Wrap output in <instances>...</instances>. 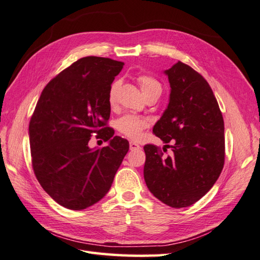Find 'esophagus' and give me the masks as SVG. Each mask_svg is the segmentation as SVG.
Returning a JSON list of instances; mask_svg holds the SVG:
<instances>
[{"label":"esophagus","instance_id":"34e87169","mask_svg":"<svg viewBox=\"0 0 260 260\" xmlns=\"http://www.w3.org/2000/svg\"><path fill=\"white\" fill-rule=\"evenodd\" d=\"M130 150H132V151H134V150H138V149H141V147L138 145V143H136V142H134V141H131L130 142Z\"/></svg>","mask_w":260,"mask_h":260}]
</instances>
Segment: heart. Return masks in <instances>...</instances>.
<instances>
[{"label":"heart","mask_w":260,"mask_h":260,"mask_svg":"<svg viewBox=\"0 0 260 260\" xmlns=\"http://www.w3.org/2000/svg\"><path fill=\"white\" fill-rule=\"evenodd\" d=\"M138 81L140 83V88L145 96L149 94L150 92L161 90V85L158 80L151 76L143 74V76H140L138 78ZM119 86V81H114L110 86V91H109V102H110L111 105H113L115 101V96H117ZM149 120L146 118H142L135 114H126L118 120L117 125L121 134L131 138V139H138V138L141 136L142 131L149 125Z\"/></svg>","instance_id":"1"}]
</instances>
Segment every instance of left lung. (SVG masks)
Returning a JSON list of instances; mask_svg holds the SVG:
<instances>
[{
  "instance_id": "left-lung-1",
  "label": "left lung",
  "mask_w": 260,
  "mask_h": 260,
  "mask_svg": "<svg viewBox=\"0 0 260 260\" xmlns=\"http://www.w3.org/2000/svg\"><path fill=\"white\" fill-rule=\"evenodd\" d=\"M165 73L170 99L153 126L165 143L175 142L170 155L154 145L143 147V176L155 198L172 208L191 206L215 184L224 164L223 118L206 79L178 61Z\"/></svg>"
}]
</instances>
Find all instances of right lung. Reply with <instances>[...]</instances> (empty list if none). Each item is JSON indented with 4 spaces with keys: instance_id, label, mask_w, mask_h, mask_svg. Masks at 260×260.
I'll return each instance as SVG.
<instances>
[{
    "instance_id": "add662e5",
    "label": "right lung",
    "mask_w": 260,
    "mask_h": 260,
    "mask_svg": "<svg viewBox=\"0 0 260 260\" xmlns=\"http://www.w3.org/2000/svg\"><path fill=\"white\" fill-rule=\"evenodd\" d=\"M123 62L85 56L45 85L28 125L32 167L44 191L57 204L82 210L96 204L111 184L129 150V142L113 136L109 91ZM97 134L109 142L92 150Z\"/></svg>"
}]
</instances>
